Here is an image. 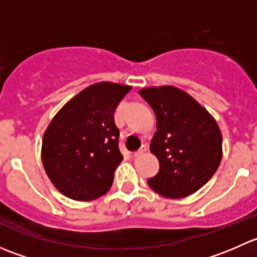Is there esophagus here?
<instances>
[{
	"mask_svg": "<svg viewBox=\"0 0 257 257\" xmlns=\"http://www.w3.org/2000/svg\"><path fill=\"white\" fill-rule=\"evenodd\" d=\"M147 149H148V147H147V145H142V147H141V149H139V150H137V152L136 153H134V157H141V155H143L144 154V153L145 152H147Z\"/></svg>",
	"mask_w": 257,
	"mask_h": 257,
	"instance_id": "1",
	"label": "esophagus"
}]
</instances>
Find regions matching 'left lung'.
I'll use <instances>...</instances> for the list:
<instances>
[{
    "mask_svg": "<svg viewBox=\"0 0 257 257\" xmlns=\"http://www.w3.org/2000/svg\"><path fill=\"white\" fill-rule=\"evenodd\" d=\"M157 115L150 152L159 173L148 180L150 189L168 199L198 191L219 168L222 136L214 116L190 94L174 85L139 90Z\"/></svg>",
    "mask_w": 257,
    "mask_h": 257,
    "instance_id": "obj_1",
    "label": "left lung"
}]
</instances>
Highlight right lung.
<instances>
[{"mask_svg": "<svg viewBox=\"0 0 257 257\" xmlns=\"http://www.w3.org/2000/svg\"><path fill=\"white\" fill-rule=\"evenodd\" d=\"M131 85L90 84L52 118L42 139L43 168L57 190L78 201L108 193L123 160L114 110Z\"/></svg>", "mask_w": 257, "mask_h": 257, "instance_id": "right-lung-1", "label": "right lung"}]
</instances>
